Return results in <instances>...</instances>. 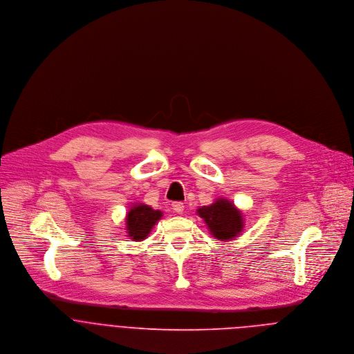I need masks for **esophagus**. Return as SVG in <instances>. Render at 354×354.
<instances>
[{
  "mask_svg": "<svg viewBox=\"0 0 354 354\" xmlns=\"http://www.w3.org/2000/svg\"><path fill=\"white\" fill-rule=\"evenodd\" d=\"M173 211L177 212V214H183L184 212V204L181 202L173 203Z\"/></svg>",
  "mask_w": 354,
  "mask_h": 354,
  "instance_id": "esophagus-1",
  "label": "esophagus"
}]
</instances>
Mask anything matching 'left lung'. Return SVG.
Instances as JSON below:
<instances>
[{"label": "left lung", "mask_w": 354, "mask_h": 354, "mask_svg": "<svg viewBox=\"0 0 354 354\" xmlns=\"http://www.w3.org/2000/svg\"><path fill=\"white\" fill-rule=\"evenodd\" d=\"M198 215L203 218L209 233L219 241L233 240L243 232V212L227 199H216L209 205L198 208Z\"/></svg>", "instance_id": "1"}]
</instances>
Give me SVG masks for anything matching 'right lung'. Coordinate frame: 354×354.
I'll return each instance as SVG.
<instances>
[{"label":"right lung","instance_id":"add662e5","mask_svg":"<svg viewBox=\"0 0 354 354\" xmlns=\"http://www.w3.org/2000/svg\"><path fill=\"white\" fill-rule=\"evenodd\" d=\"M162 218V211L139 203L131 207L127 214V233L133 241H143L149 237L155 223Z\"/></svg>","mask_w":354,"mask_h":354}]
</instances>
